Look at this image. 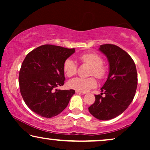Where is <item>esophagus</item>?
<instances>
[{
    "label": "esophagus",
    "mask_w": 150,
    "mask_h": 150,
    "mask_svg": "<svg viewBox=\"0 0 150 150\" xmlns=\"http://www.w3.org/2000/svg\"><path fill=\"white\" fill-rule=\"evenodd\" d=\"M76 93L77 94H81V95H84V94H85V93H83V92H81L79 91H76Z\"/></svg>",
    "instance_id": "obj_1"
}]
</instances>
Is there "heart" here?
<instances>
[{
	"label": "heart",
	"mask_w": 150,
	"mask_h": 150,
	"mask_svg": "<svg viewBox=\"0 0 150 150\" xmlns=\"http://www.w3.org/2000/svg\"><path fill=\"white\" fill-rule=\"evenodd\" d=\"M79 59L84 63L91 65V69L90 70V75H94L96 78L102 79L106 74V69L102 65L103 59L99 54L96 53H85L79 56ZM63 71L65 75L71 77L75 75L77 71V65L75 61L71 58L67 59L63 63ZM97 83L93 77L81 78L77 77L70 80L68 83L69 87L71 89L76 91L87 92L91 88L95 87Z\"/></svg>",
	"instance_id": "obj_1"
}]
</instances>
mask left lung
<instances>
[{
  "label": "left lung",
  "mask_w": 150,
  "mask_h": 150,
  "mask_svg": "<svg viewBox=\"0 0 150 150\" xmlns=\"http://www.w3.org/2000/svg\"><path fill=\"white\" fill-rule=\"evenodd\" d=\"M99 50L107 57L109 74L101 88L102 93L95 95L89 111L98 120H109L122 114L133 100L137 87V68L130 55L117 46L103 44Z\"/></svg>",
  "instance_id": "left-lung-1"
}]
</instances>
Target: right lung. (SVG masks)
<instances>
[{
    "mask_svg": "<svg viewBox=\"0 0 150 150\" xmlns=\"http://www.w3.org/2000/svg\"><path fill=\"white\" fill-rule=\"evenodd\" d=\"M74 48L46 44L30 51L22 62L19 85L24 102L32 111L51 118L61 113L75 93L56 88L64 85L63 63Z\"/></svg>",
    "mask_w": 150,
    "mask_h": 150,
    "instance_id": "1",
    "label": "right lung"
}]
</instances>
